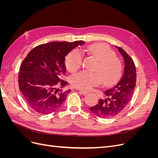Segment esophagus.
I'll list each match as a JSON object with an SVG mask.
<instances>
[{"label": "esophagus", "mask_w": 158, "mask_h": 158, "mask_svg": "<svg viewBox=\"0 0 158 158\" xmlns=\"http://www.w3.org/2000/svg\"><path fill=\"white\" fill-rule=\"evenodd\" d=\"M79 92L82 95H86L88 94V92H85V91H83V90H79Z\"/></svg>", "instance_id": "34e87169"}]
</instances>
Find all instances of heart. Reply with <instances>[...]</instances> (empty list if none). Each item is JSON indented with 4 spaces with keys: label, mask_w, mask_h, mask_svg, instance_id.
Here are the masks:
<instances>
[{
    "label": "heart",
    "mask_w": 158,
    "mask_h": 158,
    "mask_svg": "<svg viewBox=\"0 0 158 158\" xmlns=\"http://www.w3.org/2000/svg\"><path fill=\"white\" fill-rule=\"evenodd\" d=\"M87 51L98 60L93 70L82 71L74 74L71 78V84L76 88L88 91L99 85L103 82L104 85H111L120 78L123 71L121 60L115 56L109 47L103 44L89 45ZM83 55L79 49H74L68 55L65 64L71 73L77 71L82 64Z\"/></svg>",
    "instance_id": "heart-1"
}]
</instances>
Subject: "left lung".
<instances>
[{
  "label": "left lung",
  "mask_w": 158,
  "mask_h": 158,
  "mask_svg": "<svg viewBox=\"0 0 158 158\" xmlns=\"http://www.w3.org/2000/svg\"><path fill=\"white\" fill-rule=\"evenodd\" d=\"M125 60L123 75L120 80L104 92L106 98L100 99L90 111L100 118H111L117 115L131 100L136 82L135 64L131 57L121 47H117Z\"/></svg>",
  "instance_id": "8db88e82"
}]
</instances>
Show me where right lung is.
Segmentation results:
<instances>
[{
  "label": "right lung",
  "mask_w": 158,
  "mask_h": 158,
  "mask_svg": "<svg viewBox=\"0 0 158 158\" xmlns=\"http://www.w3.org/2000/svg\"><path fill=\"white\" fill-rule=\"evenodd\" d=\"M84 41L50 42L31 50L20 65L19 88L26 103L40 114H49L64 103L70 89L61 79L66 73L65 56Z\"/></svg>",
  "instance_id": "obj_1"
}]
</instances>
